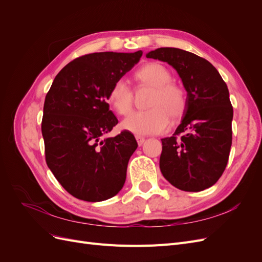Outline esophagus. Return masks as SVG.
<instances>
[{
  "label": "esophagus",
  "mask_w": 262,
  "mask_h": 262,
  "mask_svg": "<svg viewBox=\"0 0 262 262\" xmlns=\"http://www.w3.org/2000/svg\"><path fill=\"white\" fill-rule=\"evenodd\" d=\"M136 139H137V141H138V144H139V146H141L142 144L144 143L145 142V139L143 138V137H140V136H137L136 137Z\"/></svg>",
  "instance_id": "esophagus-1"
}]
</instances>
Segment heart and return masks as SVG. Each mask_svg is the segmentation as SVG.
Returning a JSON list of instances; mask_svg holds the SVG:
<instances>
[{
  "instance_id": "1",
  "label": "heart",
  "mask_w": 262,
  "mask_h": 262,
  "mask_svg": "<svg viewBox=\"0 0 262 262\" xmlns=\"http://www.w3.org/2000/svg\"><path fill=\"white\" fill-rule=\"evenodd\" d=\"M137 80L154 89L148 106L142 112H133L120 123L122 130L138 136L160 134L168 129L169 115L178 118L186 107V94L181 87L170 83L169 70L160 63H147L136 73ZM132 90L124 80H117L108 92V102L118 114L125 115L132 106Z\"/></svg>"
}]
</instances>
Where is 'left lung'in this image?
Masks as SVG:
<instances>
[{
	"label": "left lung",
	"mask_w": 262,
	"mask_h": 262,
	"mask_svg": "<svg viewBox=\"0 0 262 262\" xmlns=\"http://www.w3.org/2000/svg\"><path fill=\"white\" fill-rule=\"evenodd\" d=\"M146 58L171 66L187 92L180 124L172 137L162 139L161 171L182 191H202L222 176L232 146L233 107L227 85L208 60L194 53L158 48Z\"/></svg>",
	"instance_id": "left-lung-1"
}]
</instances>
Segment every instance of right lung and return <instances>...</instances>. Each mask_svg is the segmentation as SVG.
Returning a JSON list of instances; mask_svg holds the SVG:
<instances>
[{"mask_svg": "<svg viewBox=\"0 0 262 262\" xmlns=\"http://www.w3.org/2000/svg\"><path fill=\"white\" fill-rule=\"evenodd\" d=\"M142 53L83 55L60 71L47 94L41 122L46 162L61 186L77 199L104 201L124 185L138 143L125 130L105 138L118 123L107 96Z\"/></svg>", "mask_w": 262, "mask_h": 262, "instance_id": "right-lung-1", "label": "right lung"}]
</instances>
